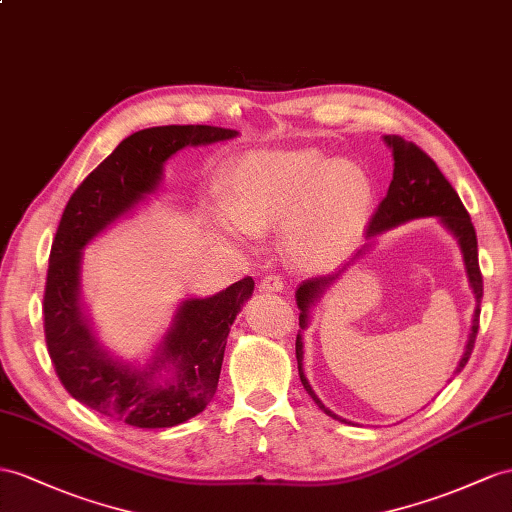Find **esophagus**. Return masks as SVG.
Returning <instances> with one entry per match:
<instances>
[{
	"label": "esophagus",
	"mask_w": 512,
	"mask_h": 512,
	"mask_svg": "<svg viewBox=\"0 0 512 512\" xmlns=\"http://www.w3.org/2000/svg\"><path fill=\"white\" fill-rule=\"evenodd\" d=\"M261 292H268V294H274V292H281L285 283L283 279L279 277V274H268V277H264V281H261Z\"/></svg>",
	"instance_id": "obj_1"
}]
</instances>
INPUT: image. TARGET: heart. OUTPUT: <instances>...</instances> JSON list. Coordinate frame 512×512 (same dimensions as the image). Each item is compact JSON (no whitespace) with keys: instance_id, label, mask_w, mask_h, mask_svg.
I'll return each mask as SVG.
<instances>
[{"instance_id":"obj_1","label":"heart","mask_w":512,"mask_h":512,"mask_svg":"<svg viewBox=\"0 0 512 512\" xmlns=\"http://www.w3.org/2000/svg\"><path fill=\"white\" fill-rule=\"evenodd\" d=\"M220 196L207 214L218 233L244 242L283 227L296 266L329 270L368 227L374 186L361 166L318 149H255L225 168Z\"/></svg>"}]
</instances>
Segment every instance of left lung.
<instances>
[{
  "label": "left lung",
  "instance_id": "8db88e82",
  "mask_svg": "<svg viewBox=\"0 0 512 512\" xmlns=\"http://www.w3.org/2000/svg\"><path fill=\"white\" fill-rule=\"evenodd\" d=\"M387 147L391 149L393 155V179L389 183L387 196L378 205L376 214L370 220V227L365 231V242L359 251L350 257V261L339 268L333 274H326V277H313L307 279L298 285L296 290V305L300 309L298 324L300 331L296 335V361H298V374H300V383H303L305 391L313 398L320 409L333 417L339 419V422L350 424L348 419L335 415L331 409H326L322 400L316 396V391L311 389L305 370H303V331L309 326L311 318V307L318 303L322 294L329 290V287L342 277V272L348 270L357 259H361L365 253L372 248V240L376 235H381L383 231H389L393 227H400L404 222H411L417 218H439L441 225L448 229L458 246H461L463 261H465V272L469 279L471 292L476 296V309H474V318H471V331L467 337V346L461 361H458V368L454 374L461 372L469 357L471 350H474L476 344V335H478V324H480V298H482V274L478 266V240H476V229L471 225V218L467 214L465 205L458 199L456 190L450 186V181L443 177L439 166L430 160V157L417 147L415 142H406L400 136H385L383 138Z\"/></svg>",
  "mask_w": 512,
  "mask_h": 512
}]
</instances>
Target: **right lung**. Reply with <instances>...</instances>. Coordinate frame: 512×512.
<instances>
[{
  "label": "right lung",
  "instance_id": "1",
  "mask_svg": "<svg viewBox=\"0 0 512 512\" xmlns=\"http://www.w3.org/2000/svg\"><path fill=\"white\" fill-rule=\"evenodd\" d=\"M238 136L212 125H164L127 136L64 207L49 253L45 342L60 383L101 415L136 428H170L214 398L235 316L253 296L244 277L214 296L181 300L151 359L136 365L99 344L80 296L84 248L160 188L168 157Z\"/></svg>",
  "mask_w": 512,
  "mask_h": 512
}]
</instances>
